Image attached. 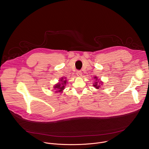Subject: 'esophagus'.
<instances>
[{
    "instance_id": "esophagus-1",
    "label": "esophagus",
    "mask_w": 149,
    "mask_h": 149,
    "mask_svg": "<svg viewBox=\"0 0 149 149\" xmlns=\"http://www.w3.org/2000/svg\"><path fill=\"white\" fill-rule=\"evenodd\" d=\"M76 74H77V75L78 77H81L82 76V72L81 71H77Z\"/></svg>"
}]
</instances>
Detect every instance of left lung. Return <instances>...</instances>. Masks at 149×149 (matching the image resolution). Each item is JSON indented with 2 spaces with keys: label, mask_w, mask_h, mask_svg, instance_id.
<instances>
[{
  "label": "left lung",
  "mask_w": 149,
  "mask_h": 149,
  "mask_svg": "<svg viewBox=\"0 0 149 149\" xmlns=\"http://www.w3.org/2000/svg\"><path fill=\"white\" fill-rule=\"evenodd\" d=\"M94 78L96 79V80H95V81H97V77H94ZM98 81H97V82H94V84H93V86H94V87H95L96 88H97V89H98V88H101V87H100V86H101V85H100V84H98Z\"/></svg>",
  "instance_id": "8db88e82"
}]
</instances>
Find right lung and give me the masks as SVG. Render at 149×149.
I'll return each instance as SVG.
<instances>
[{"mask_svg": "<svg viewBox=\"0 0 149 149\" xmlns=\"http://www.w3.org/2000/svg\"><path fill=\"white\" fill-rule=\"evenodd\" d=\"M60 81H61V82L58 83L54 87V88L58 90V91H59V92H61L63 89H64L65 86L67 84V80L63 79V78H61V79Z\"/></svg>", "mask_w": 149, "mask_h": 149, "instance_id": "obj_1", "label": "right lung"}]
</instances>
